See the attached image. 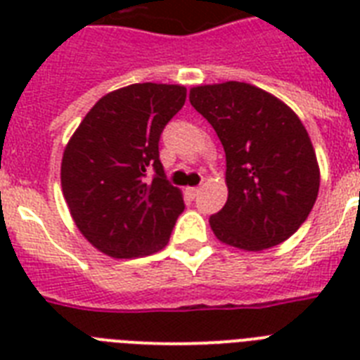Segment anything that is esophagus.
I'll return each mask as SVG.
<instances>
[{
  "mask_svg": "<svg viewBox=\"0 0 360 360\" xmlns=\"http://www.w3.org/2000/svg\"><path fill=\"white\" fill-rule=\"evenodd\" d=\"M188 194H191V198H196L198 194H200V192H202V188H200V186H191V188H188Z\"/></svg>",
  "mask_w": 360,
  "mask_h": 360,
  "instance_id": "esophagus-1",
  "label": "esophagus"
}]
</instances>
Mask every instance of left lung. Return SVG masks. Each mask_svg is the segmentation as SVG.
<instances>
[{"mask_svg": "<svg viewBox=\"0 0 360 360\" xmlns=\"http://www.w3.org/2000/svg\"><path fill=\"white\" fill-rule=\"evenodd\" d=\"M191 104L226 153L228 202L209 219L217 239L248 252L290 239L319 191L316 151L295 112L245 82L192 87Z\"/></svg>", "mask_w": 360, "mask_h": 360, "instance_id": "obj_1", "label": "left lung"}]
</instances>
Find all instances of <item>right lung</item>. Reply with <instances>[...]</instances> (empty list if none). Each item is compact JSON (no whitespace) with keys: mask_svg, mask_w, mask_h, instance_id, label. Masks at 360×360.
<instances>
[{"mask_svg":"<svg viewBox=\"0 0 360 360\" xmlns=\"http://www.w3.org/2000/svg\"><path fill=\"white\" fill-rule=\"evenodd\" d=\"M185 98L183 86L121 87L87 112L65 147V202L82 236L106 256H149L168 243L185 202L164 175L158 140Z\"/></svg>","mask_w":360,"mask_h":360,"instance_id":"1","label":"right lung"}]
</instances>
